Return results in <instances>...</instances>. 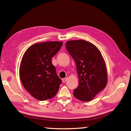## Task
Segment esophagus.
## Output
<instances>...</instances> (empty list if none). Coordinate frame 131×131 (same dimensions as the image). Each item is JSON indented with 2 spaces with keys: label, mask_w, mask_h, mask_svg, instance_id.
I'll return each instance as SVG.
<instances>
[{
  "label": "esophagus",
  "mask_w": 131,
  "mask_h": 131,
  "mask_svg": "<svg viewBox=\"0 0 131 131\" xmlns=\"http://www.w3.org/2000/svg\"><path fill=\"white\" fill-rule=\"evenodd\" d=\"M67 79H68V78H63V79H62V81L63 82H65V81H66V80H67Z\"/></svg>",
  "instance_id": "obj_1"
}]
</instances>
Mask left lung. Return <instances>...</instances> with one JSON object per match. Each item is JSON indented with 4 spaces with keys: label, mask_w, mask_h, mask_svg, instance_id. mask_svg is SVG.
Returning <instances> with one entry per match:
<instances>
[{
    "label": "left lung",
    "mask_w": 131,
    "mask_h": 131,
    "mask_svg": "<svg viewBox=\"0 0 131 131\" xmlns=\"http://www.w3.org/2000/svg\"><path fill=\"white\" fill-rule=\"evenodd\" d=\"M66 48L75 60L79 76V86L73 90V95L81 101H91L107 85L105 60L99 49L86 40H70Z\"/></svg>",
    "instance_id": "left-lung-1"
}]
</instances>
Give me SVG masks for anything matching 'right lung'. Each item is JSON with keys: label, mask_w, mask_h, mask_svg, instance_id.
Instances as JSON below:
<instances>
[{"label": "right lung", "mask_w": 131, "mask_h": 131, "mask_svg": "<svg viewBox=\"0 0 131 131\" xmlns=\"http://www.w3.org/2000/svg\"><path fill=\"white\" fill-rule=\"evenodd\" d=\"M62 43L61 41L37 43L30 46L23 56L20 79L26 91L39 101L53 97L62 82L56 74L51 59Z\"/></svg>", "instance_id": "1"}]
</instances>
